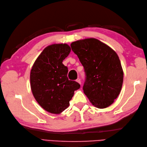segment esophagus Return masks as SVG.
I'll use <instances>...</instances> for the list:
<instances>
[{"label": "esophagus", "mask_w": 147, "mask_h": 147, "mask_svg": "<svg viewBox=\"0 0 147 147\" xmlns=\"http://www.w3.org/2000/svg\"><path fill=\"white\" fill-rule=\"evenodd\" d=\"M76 82H78L79 84H81V83H81L80 79V78H77V80H76Z\"/></svg>", "instance_id": "esophagus-1"}]
</instances>
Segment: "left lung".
Segmentation results:
<instances>
[{
  "mask_svg": "<svg viewBox=\"0 0 147 147\" xmlns=\"http://www.w3.org/2000/svg\"><path fill=\"white\" fill-rule=\"evenodd\" d=\"M70 47L85 72L84 94L96 107H108L119 94L123 82V71L116 52L93 38L74 42Z\"/></svg>",
  "mask_w": 147,
  "mask_h": 147,
  "instance_id": "8db88e82",
  "label": "left lung"
}]
</instances>
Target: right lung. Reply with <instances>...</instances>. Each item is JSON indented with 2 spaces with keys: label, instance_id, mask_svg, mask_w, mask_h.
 <instances>
[{
  "label": "right lung",
  "instance_id": "1",
  "mask_svg": "<svg viewBox=\"0 0 147 147\" xmlns=\"http://www.w3.org/2000/svg\"><path fill=\"white\" fill-rule=\"evenodd\" d=\"M70 51L65 43L48 46L35 60L30 71V87L34 98L51 113L59 114L67 108L74 91L80 88L78 83L69 80L68 68L63 64Z\"/></svg>",
  "mask_w": 147,
  "mask_h": 147
}]
</instances>
